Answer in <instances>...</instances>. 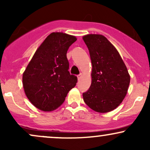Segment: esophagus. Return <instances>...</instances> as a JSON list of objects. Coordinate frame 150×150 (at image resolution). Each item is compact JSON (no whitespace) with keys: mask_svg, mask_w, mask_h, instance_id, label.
Masks as SVG:
<instances>
[{"mask_svg":"<svg viewBox=\"0 0 150 150\" xmlns=\"http://www.w3.org/2000/svg\"><path fill=\"white\" fill-rule=\"evenodd\" d=\"M81 77H82V73H80V75H77V79H78V80H80Z\"/></svg>","mask_w":150,"mask_h":150,"instance_id":"34e87169","label":"esophagus"}]
</instances>
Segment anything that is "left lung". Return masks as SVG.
I'll return each instance as SVG.
<instances>
[{
    "mask_svg": "<svg viewBox=\"0 0 150 150\" xmlns=\"http://www.w3.org/2000/svg\"><path fill=\"white\" fill-rule=\"evenodd\" d=\"M83 40L92 64V83L82 94L84 101L97 112H109L125 98L130 75L119 53L106 37L87 34Z\"/></svg>",
    "mask_w": 150,
    "mask_h": 150,
    "instance_id": "left-lung-1",
    "label": "left lung"
}]
</instances>
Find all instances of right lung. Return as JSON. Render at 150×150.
I'll list each match as a JSON object with an SVG mask.
<instances>
[{
  "mask_svg": "<svg viewBox=\"0 0 150 150\" xmlns=\"http://www.w3.org/2000/svg\"><path fill=\"white\" fill-rule=\"evenodd\" d=\"M77 40L74 36L53 32L38 48L22 76L25 92L39 109L51 111L59 107L73 88L77 77L70 75L67 51Z\"/></svg>",
  "mask_w": 150,
  "mask_h": 150,
  "instance_id": "obj_1",
  "label": "right lung"
}]
</instances>
